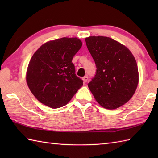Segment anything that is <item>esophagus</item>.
Wrapping results in <instances>:
<instances>
[{
  "label": "esophagus",
  "instance_id": "obj_1",
  "mask_svg": "<svg viewBox=\"0 0 158 158\" xmlns=\"http://www.w3.org/2000/svg\"><path fill=\"white\" fill-rule=\"evenodd\" d=\"M82 79H83V83H86L87 81H88V76L85 75V76H84V77H83Z\"/></svg>",
  "mask_w": 158,
  "mask_h": 158
}]
</instances>
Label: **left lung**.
Listing matches in <instances>:
<instances>
[{
  "instance_id": "8db88e82",
  "label": "left lung",
  "mask_w": 158,
  "mask_h": 158,
  "mask_svg": "<svg viewBox=\"0 0 158 158\" xmlns=\"http://www.w3.org/2000/svg\"><path fill=\"white\" fill-rule=\"evenodd\" d=\"M85 42L97 68L89 90L103 108H119L129 101L139 84L135 57L125 45L107 36H89Z\"/></svg>"
}]
</instances>
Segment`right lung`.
I'll return each mask as SVG.
<instances>
[{
    "label": "right lung",
    "mask_w": 158,
    "mask_h": 158,
    "mask_svg": "<svg viewBox=\"0 0 158 158\" xmlns=\"http://www.w3.org/2000/svg\"><path fill=\"white\" fill-rule=\"evenodd\" d=\"M81 46L79 39L63 37L46 42L35 52L26 80L40 102L52 109L64 106L83 85L72 62Z\"/></svg>",
    "instance_id": "obj_1"
}]
</instances>
